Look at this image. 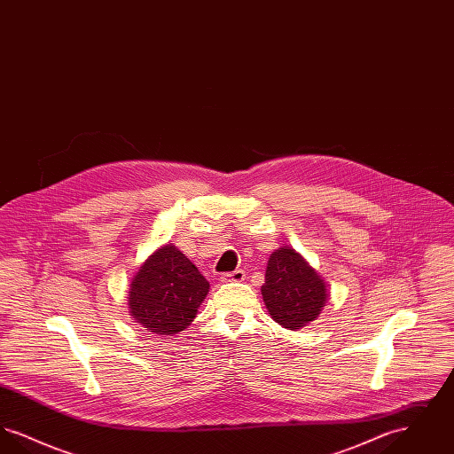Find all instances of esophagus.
Segmentation results:
<instances>
[{
	"instance_id": "34e87169",
	"label": "esophagus",
	"mask_w": 454,
	"mask_h": 454,
	"mask_svg": "<svg viewBox=\"0 0 454 454\" xmlns=\"http://www.w3.org/2000/svg\"><path fill=\"white\" fill-rule=\"evenodd\" d=\"M245 278H247V274L243 272V270H233V272H224V274H221V281L223 282H241L245 281Z\"/></svg>"
}]
</instances>
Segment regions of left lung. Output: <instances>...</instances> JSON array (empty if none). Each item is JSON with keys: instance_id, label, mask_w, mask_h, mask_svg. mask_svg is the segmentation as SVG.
<instances>
[{"instance_id": "1", "label": "left lung", "mask_w": 454, "mask_h": 454, "mask_svg": "<svg viewBox=\"0 0 454 454\" xmlns=\"http://www.w3.org/2000/svg\"><path fill=\"white\" fill-rule=\"evenodd\" d=\"M262 296L270 317L289 330H298L313 322L322 313L328 298L324 279L289 247H281L270 254Z\"/></svg>"}]
</instances>
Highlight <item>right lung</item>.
Here are the masks:
<instances>
[{
  "label": "right lung",
  "instance_id": "right-lung-1",
  "mask_svg": "<svg viewBox=\"0 0 454 454\" xmlns=\"http://www.w3.org/2000/svg\"><path fill=\"white\" fill-rule=\"evenodd\" d=\"M209 282L175 245L158 248L130 282V317L158 335H175L194 322Z\"/></svg>",
  "mask_w": 454,
  "mask_h": 454
}]
</instances>
